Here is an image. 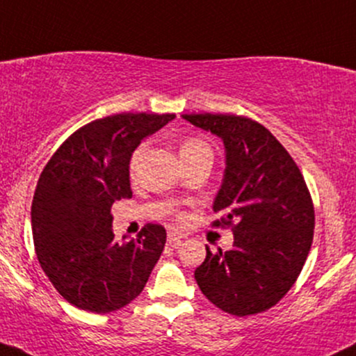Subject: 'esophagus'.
<instances>
[{
	"mask_svg": "<svg viewBox=\"0 0 356 356\" xmlns=\"http://www.w3.org/2000/svg\"><path fill=\"white\" fill-rule=\"evenodd\" d=\"M186 238L185 232H179V231H170L168 232V243L171 245H177L179 241H183Z\"/></svg>",
	"mask_w": 356,
	"mask_h": 356,
	"instance_id": "esophagus-1",
	"label": "esophagus"
}]
</instances>
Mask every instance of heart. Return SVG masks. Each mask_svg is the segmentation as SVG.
Instances as JSON below:
<instances>
[{
	"label": "heart",
	"instance_id": "obj_1",
	"mask_svg": "<svg viewBox=\"0 0 356 356\" xmlns=\"http://www.w3.org/2000/svg\"><path fill=\"white\" fill-rule=\"evenodd\" d=\"M143 150L145 147L143 145H140V147L131 153V158H130V173L134 175L135 171H137L138 165H140V160H142V155H143ZM203 152H209L208 143L203 142L201 138H196V137H190V138H185L179 145V156H191V155H196V153H203Z\"/></svg>",
	"mask_w": 356,
	"mask_h": 356
}]
</instances>
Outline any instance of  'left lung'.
Listing matches in <instances>:
<instances>
[{"label": "left lung", "mask_w": 356, "mask_h": 356, "mask_svg": "<svg viewBox=\"0 0 356 356\" xmlns=\"http://www.w3.org/2000/svg\"><path fill=\"white\" fill-rule=\"evenodd\" d=\"M183 118L222 138L226 170L214 227H229V251L206 248L195 279L206 299L236 317L274 307L291 291L314 241V201L299 166L264 125L231 113Z\"/></svg>", "instance_id": "obj_1"}]
</instances>
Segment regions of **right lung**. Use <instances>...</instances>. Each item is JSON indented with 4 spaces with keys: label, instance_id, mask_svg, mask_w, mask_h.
<instances>
[{
    "label": "right lung",
    "instance_id": "add662e5",
    "mask_svg": "<svg viewBox=\"0 0 356 356\" xmlns=\"http://www.w3.org/2000/svg\"><path fill=\"white\" fill-rule=\"evenodd\" d=\"M175 113H115L74 131L44 166L31 206L44 274L69 304L108 314L137 299L163 252L166 231L145 225L113 241L111 208L131 198L130 156Z\"/></svg>",
    "mask_w": 356,
    "mask_h": 356
}]
</instances>
